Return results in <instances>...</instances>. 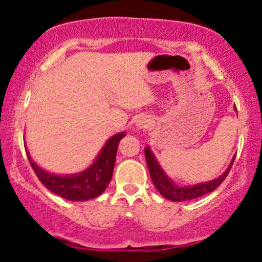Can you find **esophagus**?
Here are the masks:
<instances>
[{
    "label": "esophagus",
    "instance_id": "1",
    "mask_svg": "<svg viewBox=\"0 0 262 262\" xmlns=\"http://www.w3.org/2000/svg\"><path fill=\"white\" fill-rule=\"evenodd\" d=\"M137 125H138V128H140V129H146L150 125V121L149 119H140V121H138V123H137Z\"/></svg>",
    "mask_w": 262,
    "mask_h": 262
}]
</instances>
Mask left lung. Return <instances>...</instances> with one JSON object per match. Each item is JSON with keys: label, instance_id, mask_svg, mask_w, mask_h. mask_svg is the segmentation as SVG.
Wrapping results in <instances>:
<instances>
[{"label": "left lung", "instance_id": "obj_1", "mask_svg": "<svg viewBox=\"0 0 262 262\" xmlns=\"http://www.w3.org/2000/svg\"><path fill=\"white\" fill-rule=\"evenodd\" d=\"M145 152V160L146 165H148V169L150 172V177H151V181L154 183V186L160 192L162 197L167 198V200L173 201V202H182V201H189L194 200V198L202 197L204 194L209 193V192L214 191L218 186H221V183L224 181L225 177L228 176L229 171L233 166L234 159L231 160L229 167L225 170V172L222 176H219L218 179L212 180L209 182L204 183H198L194 186H187V187H180L176 183H173L172 180H170L169 177L165 175V172L162 171L160 165L156 161L155 156L152 155L151 150L149 148H145L144 150Z\"/></svg>", "mask_w": 262, "mask_h": 262}]
</instances>
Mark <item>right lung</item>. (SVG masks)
Wrapping results in <instances>:
<instances>
[{"label":"right lung","mask_w":262,"mask_h":262,"mask_svg":"<svg viewBox=\"0 0 262 262\" xmlns=\"http://www.w3.org/2000/svg\"><path fill=\"white\" fill-rule=\"evenodd\" d=\"M124 133L113 135L89 169L73 176H58L37 166L27 151L32 169L43 185L53 193L69 201H87L98 197L106 189L113 175L117 149Z\"/></svg>","instance_id":"add662e5"}]
</instances>
